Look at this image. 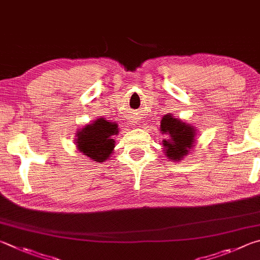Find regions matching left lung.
I'll list each match as a JSON object with an SVG mask.
<instances>
[{"label":"left lung","mask_w":260,"mask_h":260,"mask_svg":"<svg viewBox=\"0 0 260 260\" xmlns=\"http://www.w3.org/2000/svg\"><path fill=\"white\" fill-rule=\"evenodd\" d=\"M162 134L169 136V138L163 140V152L171 161L179 162L181 158L192 151L195 143L197 129L189 123L183 122L180 118L167 114L161 121Z\"/></svg>","instance_id":"8db88e82"}]
</instances>
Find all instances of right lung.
<instances>
[{"instance_id": "obj_1", "label": "right lung", "mask_w": 260, "mask_h": 260, "mask_svg": "<svg viewBox=\"0 0 260 260\" xmlns=\"http://www.w3.org/2000/svg\"><path fill=\"white\" fill-rule=\"evenodd\" d=\"M117 133L116 123L99 117L77 131L75 139L77 149L92 161H106L115 147L113 136L117 135Z\"/></svg>"}]
</instances>
